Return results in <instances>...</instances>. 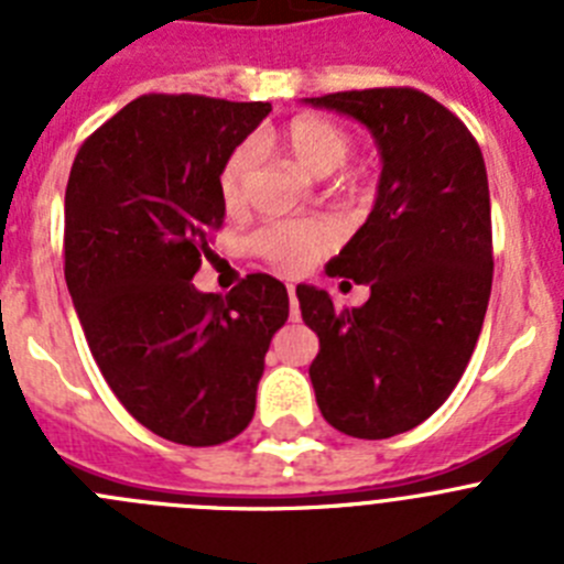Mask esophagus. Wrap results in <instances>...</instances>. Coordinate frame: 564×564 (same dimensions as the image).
Instances as JSON below:
<instances>
[{
	"instance_id": "34e87169",
	"label": "esophagus",
	"mask_w": 564,
	"mask_h": 564,
	"mask_svg": "<svg viewBox=\"0 0 564 564\" xmlns=\"http://www.w3.org/2000/svg\"><path fill=\"white\" fill-rule=\"evenodd\" d=\"M288 299H291V318L296 322L299 318V296H296V285H288Z\"/></svg>"
}]
</instances>
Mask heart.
<instances>
[{
  "instance_id": "obj_1",
  "label": "heart",
  "mask_w": 564,
  "mask_h": 564,
  "mask_svg": "<svg viewBox=\"0 0 564 564\" xmlns=\"http://www.w3.org/2000/svg\"><path fill=\"white\" fill-rule=\"evenodd\" d=\"M282 147L288 149L299 169H305L313 177H327L347 161L350 134L327 118L302 115L285 127ZM253 161H257L253 147L242 143L223 163L220 192L231 206H237L246 197ZM327 242H330V231H327L325 223L318 220L276 223V226L259 231L257 237V248L262 251V257L271 259L273 265L282 268V271H302L318 251H325Z\"/></svg>"
}]
</instances>
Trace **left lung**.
Returning a JSON list of instances; mask_svg holds the SVG:
<instances>
[{
    "mask_svg": "<svg viewBox=\"0 0 564 564\" xmlns=\"http://www.w3.org/2000/svg\"><path fill=\"white\" fill-rule=\"evenodd\" d=\"M305 104L370 129L381 154L372 212L325 265L370 288V299L341 311L327 291L296 288L318 336V410L344 435L381 441L441 410L480 338L495 271L486 163L460 118L417 89Z\"/></svg>",
    "mask_w": 564,
    "mask_h": 564,
    "instance_id": "left-lung-1",
    "label": "left lung"
}]
</instances>
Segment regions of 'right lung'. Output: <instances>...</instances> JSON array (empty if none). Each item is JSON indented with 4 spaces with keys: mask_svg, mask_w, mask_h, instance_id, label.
<instances>
[{
    "mask_svg": "<svg viewBox=\"0 0 564 564\" xmlns=\"http://www.w3.org/2000/svg\"><path fill=\"white\" fill-rule=\"evenodd\" d=\"M271 104L141 96L89 134L64 194V279L109 390L149 432L217 446L251 423L288 291L192 285L226 220L220 169Z\"/></svg>",
    "mask_w": 564,
    "mask_h": 564,
    "instance_id": "obj_1",
    "label": "right lung"
}]
</instances>
